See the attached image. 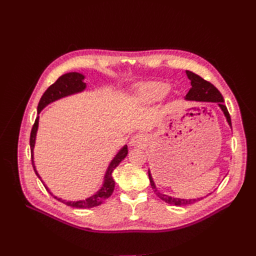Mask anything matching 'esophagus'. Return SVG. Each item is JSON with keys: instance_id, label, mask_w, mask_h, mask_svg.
I'll list each match as a JSON object with an SVG mask.
<instances>
[{"instance_id": "obj_1", "label": "esophagus", "mask_w": 256, "mask_h": 256, "mask_svg": "<svg viewBox=\"0 0 256 256\" xmlns=\"http://www.w3.org/2000/svg\"><path fill=\"white\" fill-rule=\"evenodd\" d=\"M145 136L143 134H136L134 136H132V138L130 140V144L132 146H136V145H143L145 143Z\"/></svg>"}]
</instances>
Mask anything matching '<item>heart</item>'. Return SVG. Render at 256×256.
I'll return each instance as SVG.
<instances>
[{
	"label": "heart",
	"instance_id": "1",
	"mask_svg": "<svg viewBox=\"0 0 256 256\" xmlns=\"http://www.w3.org/2000/svg\"><path fill=\"white\" fill-rule=\"evenodd\" d=\"M170 90V85L162 82H150L143 84L138 90V97L143 102H154L164 98Z\"/></svg>",
	"mask_w": 256,
	"mask_h": 256
}]
</instances>
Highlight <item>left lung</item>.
Listing matches in <instances>:
<instances>
[{"label": "left lung", "mask_w": 256, "mask_h": 256, "mask_svg": "<svg viewBox=\"0 0 256 256\" xmlns=\"http://www.w3.org/2000/svg\"><path fill=\"white\" fill-rule=\"evenodd\" d=\"M186 74H187L188 78L191 81V88L189 90L188 94L186 95V99L187 100H192V102H218L219 106L222 109L224 115H226V120L230 124V126L232 127V122H230V113L228 111L226 106L224 104V99L221 95V92L218 90L214 84H212L210 82H208L206 80H204L202 76H200L198 74H196L194 72L186 70ZM148 177H150V186L154 190V192L157 193V196L162 200H164L166 203H168L171 205H175V206H184V205H190L193 203H196L198 200H200L202 198H192V200H184V198H171L166 194H162V193H159L154 187V184L152 178L150 176V174L148 173Z\"/></svg>", "instance_id": "8db88e82"}]
</instances>
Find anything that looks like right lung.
<instances>
[{
  "label": "right lung",
  "mask_w": 256,
  "mask_h": 256,
  "mask_svg": "<svg viewBox=\"0 0 256 256\" xmlns=\"http://www.w3.org/2000/svg\"><path fill=\"white\" fill-rule=\"evenodd\" d=\"M83 79H84V76L81 74H78V72H69V74L60 76V78L52 85H50V86L47 88V90L44 92V95L42 96V98L40 100V104H38L37 112L40 113L46 106L49 104L50 102H56V100H58L62 97L72 95V94H74V92H82L85 88H86V83L83 82ZM38 120H40V116H37L36 118L34 125L32 127V130H30V158H32V166L34 168V171H35L36 175L40 177V175H38L36 168H35L34 160H33L34 159L33 158V150H34L36 132H37V128H38ZM127 154H128V147H127V145H125L118 152V154L114 157V159L111 161L109 168H108V171L104 176V184H102V189H100L96 193V194H94L86 200H78V202H65V200H62L60 198H58L56 196H54L52 193L48 190V188L44 184V188L50 192V194L52 196L60 200L62 203L66 204L67 206L74 207V208H83V209L99 206L100 204H102L108 198H110L113 193L114 187H115V182L112 177V173L115 170V168L120 164L122 160L126 158Z\"/></svg>",
  "instance_id": "obj_1"
}]
</instances>
